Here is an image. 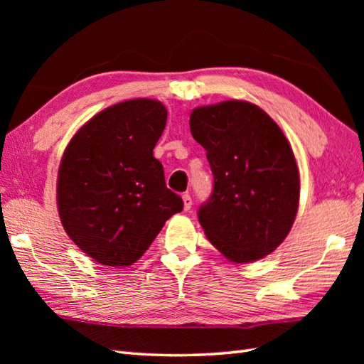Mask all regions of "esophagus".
<instances>
[{"label": "esophagus", "mask_w": 364, "mask_h": 364, "mask_svg": "<svg viewBox=\"0 0 364 364\" xmlns=\"http://www.w3.org/2000/svg\"><path fill=\"white\" fill-rule=\"evenodd\" d=\"M183 202H184V211H189L192 208V198L189 194H183Z\"/></svg>", "instance_id": "1"}]
</instances>
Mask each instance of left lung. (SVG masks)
Wrapping results in <instances>:
<instances>
[{
	"label": "left lung",
	"mask_w": 364,
	"mask_h": 364,
	"mask_svg": "<svg viewBox=\"0 0 364 364\" xmlns=\"http://www.w3.org/2000/svg\"><path fill=\"white\" fill-rule=\"evenodd\" d=\"M192 137L214 176L198 222L230 261L272 253L288 236L299 206V170L288 139L258 106L230 100L192 111Z\"/></svg>",
	"instance_id": "left-lung-1"
}]
</instances>
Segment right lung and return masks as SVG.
Masks as SVG:
<instances>
[{
    "label": "right lung",
    "instance_id": "add662e5",
    "mask_svg": "<svg viewBox=\"0 0 364 364\" xmlns=\"http://www.w3.org/2000/svg\"><path fill=\"white\" fill-rule=\"evenodd\" d=\"M166 120L156 100H128L90 119L65 149L58 176L60 222L100 264H133L183 210L153 156Z\"/></svg>",
    "mask_w": 364,
    "mask_h": 364
}]
</instances>
